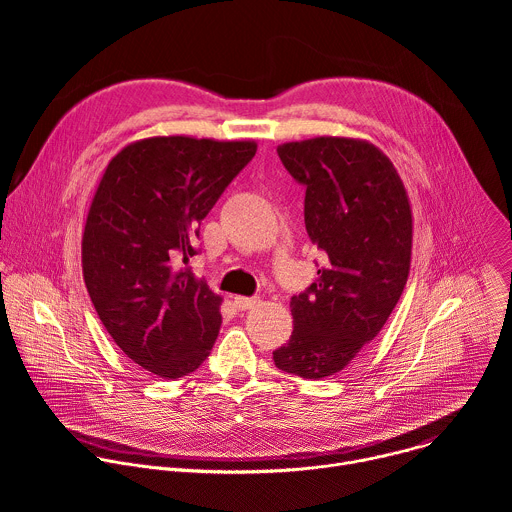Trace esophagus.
<instances>
[{
  "label": "esophagus",
  "instance_id": "obj_1",
  "mask_svg": "<svg viewBox=\"0 0 512 512\" xmlns=\"http://www.w3.org/2000/svg\"><path fill=\"white\" fill-rule=\"evenodd\" d=\"M235 300V306L239 308V310H253L255 306H259L261 304V300L259 298H245V296H235L233 298Z\"/></svg>",
  "mask_w": 512,
  "mask_h": 512
}]
</instances>
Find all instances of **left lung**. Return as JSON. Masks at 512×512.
Returning a JSON list of instances; mask_svg holds the SVG:
<instances>
[{
  "instance_id": "1",
  "label": "left lung",
  "mask_w": 512,
  "mask_h": 512,
  "mask_svg": "<svg viewBox=\"0 0 512 512\" xmlns=\"http://www.w3.org/2000/svg\"><path fill=\"white\" fill-rule=\"evenodd\" d=\"M277 154L306 186V231L326 263L291 298L294 332L273 360L316 381L344 371L397 306L411 267V204L393 162L367 139L320 135Z\"/></svg>"
}]
</instances>
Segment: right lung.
Here are the masks:
<instances>
[{
	"label": "right lung",
	"instance_id": "obj_1",
	"mask_svg": "<svg viewBox=\"0 0 512 512\" xmlns=\"http://www.w3.org/2000/svg\"><path fill=\"white\" fill-rule=\"evenodd\" d=\"M253 139L158 135L107 164L83 231V277L115 344L162 379L194 373L221 328L223 298L190 271L198 225L253 160Z\"/></svg>",
	"mask_w": 512,
	"mask_h": 512
}]
</instances>
